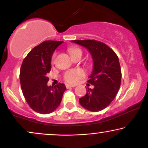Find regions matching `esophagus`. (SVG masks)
I'll return each mask as SVG.
<instances>
[{"mask_svg":"<svg viewBox=\"0 0 148 148\" xmlns=\"http://www.w3.org/2000/svg\"><path fill=\"white\" fill-rule=\"evenodd\" d=\"M65 87H66V88H74V85H69V84H67L66 85H65Z\"/></svg>","mask_w":148,"mask_h":148,"instance_id":"34e87169","label":"esophagus"}]
</instances>
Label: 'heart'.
<instances>
[{"label": "heart", "instance_id": "1", "mask_svg": "<svg viewBox=\"0 0 148 148\" xmlns=\"http://www.w3.org/2000/svg\"><path fill=\"white\" fill-rule=\"evenodd\" d=\"M69 52L71 54V56H73L78 53H81L82 51L81 49L78 47H70L69 49ZM55 58H56V54H53L51 56V63H54ZM85 76V72L81 69H72V70H69L65 73L64 74V80L69 83H77L78 81L83 77Z\"/></svg>", "mask_w": 148, "mask_h": 148}]
</instances>
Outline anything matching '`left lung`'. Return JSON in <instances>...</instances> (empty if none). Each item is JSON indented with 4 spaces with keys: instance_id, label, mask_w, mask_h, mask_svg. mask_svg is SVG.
Wrapping results in <instances>:
<instances>
[{
    "instance_id": "left-lung-1",
    "label": "left lung",
    "mask_w": 148,
    "mask_h": 148,
    "mask_svg": "<svg viewBox=\"0 0 148 148\" xmlns=\"http://www.w3.org/2000/svg\"><path fill=\"white\" fill-rule=\"evenodd\" d=\"M86 47L91 54L94 67L88 83L94 89L88 88L79 103L91 112H99L107 108L116 96L121 81V69L116 53L106 44L95 40H72Z\"/></svg>"
}]
</instances>
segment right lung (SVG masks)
Returning <instances> with one entry per match:
<instances>
[{
  "instance_id": "1",
  "label": "right lung",
  "mask_w": 148,
  "mask_h": 148,
  "mask_svg": "<svg viewBox=\"0 0 148 148\" xmlns=\"http://www.w3.org/2000/svg\"><path fill=\"white\" fill-rule=\"evenodd\" d=\"M63 41L45 40L36 46L23 60L20 70L22 92L30 108L46 114L54 112L61 102L65 85L47 86V74L51 70L53 52Z\"/></svg>"
}]
</instances>
